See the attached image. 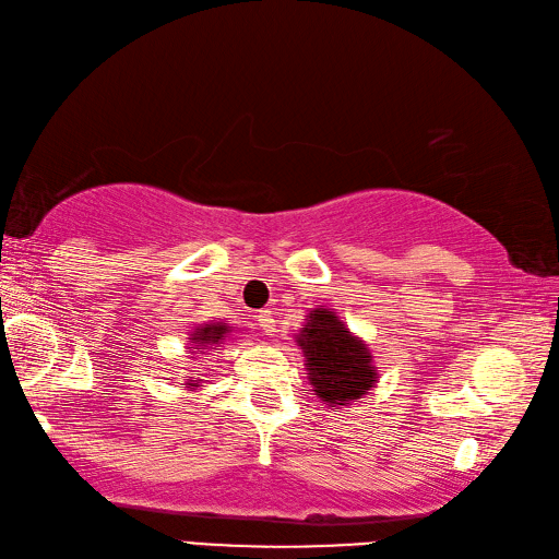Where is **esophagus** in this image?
I'll list each match as a JSON object with an SVG mask.
<instances>
[{
    "mask_svg": "<svg viewBox=\"0 0 559 559\" xmlns=\"http://www.w3.org/2000/svg\"><path fill=\"white\" fill-rule=\"evenodd\" d=\"M257 321H259V326H261V331H263L265 335H275V317H273V312H270V310H261V312L257 314Z\"/></svg>",
    "mask_w": 559,
    "mask_h": 559,
    "instance_id": "esophagus-1",
    "label": "esophagus"
}]
</instances>
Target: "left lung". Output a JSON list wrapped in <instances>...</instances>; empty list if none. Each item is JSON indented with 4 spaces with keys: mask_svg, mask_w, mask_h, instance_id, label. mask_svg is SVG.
<instances>
[{
    "mask_svg": "<svg viewBox=\"0 0 559 559\" xmlns=\"http://www.w3.org/2000/svg\"><path fill=\"white\" fill-rule=\"evenodd\" d=\"M298 345L308 359V378L317 396L331 403V408L361 399L376 384L368 347L345 329L335 312L312 310L298 335Z\"/></svg>",
    "mask_w": 559,
    "mask_h": 559,
    "instance_id": "8db88e82",
    "label": "left lung"
}]
</instances>
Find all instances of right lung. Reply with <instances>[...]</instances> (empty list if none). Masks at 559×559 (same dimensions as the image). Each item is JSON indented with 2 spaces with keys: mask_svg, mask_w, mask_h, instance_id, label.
I'll use <instances>...</instances> for the list:
<instances>
[{
  "mask_svg": "<svg viewBox=\"0 0 559 559\" xmlns=\"http://www.w3.org/2000/svg\"><path fill=\"white\" fill-rule=\"evenodd\" d=\"M226 333H228V326H224V324H207V326H202V329H198L195 333H193V337L191 341L195 343V349H202V347H210V345H218L226 337ZM191 386H198V380H191L189 382Z\"/></svg>",
  "mask_w": 559,
  "mask_h": 559,
  "instance_id": "add662e5",
  "label": "right lung"
}]
</instances>
